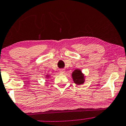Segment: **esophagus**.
<instances>
[{"instance_id": "34e87169", "label": "esophagus", "mask_w": 126, "mask_h": 126, "mask_svg": "<svg viewBox=\"0 0 126 126\" xmlns=\"http://www.w3.org/2000/svg\"><path fill=\"white\" fill-rule=\"evenodd\" d=\"M60 72L61 73L63 74V73H64L65 72V69H60Z\"/></svg>"}]
</instances>
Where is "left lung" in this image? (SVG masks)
<instances>
[{
    "mask_svg": "<svg viewBox=\"0 0 126 126\" xmlns=\"http://www.w3.org/2000/svg\"><path fill=\"white\" fill-rule=\"evenodd\" d=\"M72 77L74 83L77 85H81L84 82V78H83V74H82L81 71L79 70V69L74 70L73 72Z\"/></svg>",
    "mask_w": 126,
    "mask_h": 126,
    "instance_id": "1",
    "label": "left lung"
}]
</instances>
